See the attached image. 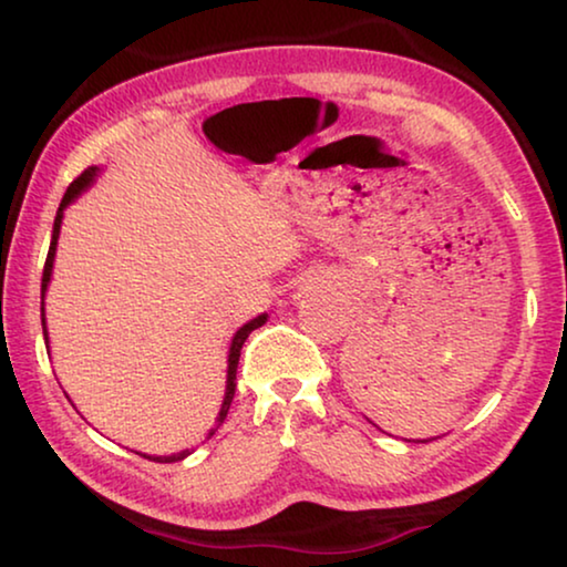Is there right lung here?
I'll list each match as a JSON object with an SVG mask.
<instances>
[{"label": "right lung", "instance_id": "right-lung-1", "mask_svg": "<svg viewBox=\"0 0 567 567\" xmlns=\"http://www.w3.org/2000/svg\"><path fill=\"white\" fill-rule=\"evenodd\" d=\"M100 173V167H87L84 169V173L76 177V181L69 185L66 188V193H64V198H61V206H59V212H56V219H53V235H51V247H49V258H45V266H43V281H41V293L45 297V289H49V281H51V270H53V258H56V245H59V229H61V219H64V208L72 204V200L80 196L82 190H87L90 185H92V181H95V175ZM41 320H43V338L49 340V332H45V312H43V307H41ZM266 320H268V315H258L255 317V320H250L247 324H243V328H239L237 332H235V338H231V346H229V359H227V392H224V402H221V410H219V415H216V425L212 431H208V436H214V431L219 429V425L224 423V417H227V413H229V405H231V400H235V386H237V363H239V351H243V346H245V340H247V336H250L252 330H258L260 324H266ZM188 454H193V449H183V452H177V454H169V456H146V454H142V456H146V460H152V462H181V460H185V456Z\"/></svg>", "mask_w": 567, "mask_h": 567}]
</instances>
